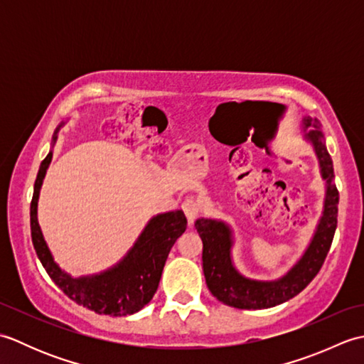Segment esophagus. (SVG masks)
Masks as SVG:
<instances>
[{"label":"esophagus","mask_w":364,"mask_h":364,"mask_svg":"<svg viewBox=\"0 0 364 364\" xmlns=\"http://www.w3.org/2000/svg\"><path fill=\"white\" fill-rule=\"evenodd\" d=\"M181 208H183L184 214H186L189 223L194 222L197 215L200 214V211H202V206H200V203L197 202V200H194V198H186V200H184Z\"/></svg>","instance_id":"34e87169"}]
</instances>
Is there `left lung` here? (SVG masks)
<instances>
[{"label": "left lung", "instance_id": "left-lung-1", "mask_svg": "<svg viewBox=\"0 0 364 364\" xmlns=\"http://www.w3.org/2000/svg\"><path fill=\"white\" fill-rule=\"evenodd\" d=\"M305 141L313 146L319 162V172L326 184L321 218L314 233L300 258L282 277L274 280H257L237 270L233 261L235 230L228 222L214 218H200L196 228L203 242V274L208 289L222 304L239 310H262L280 305L304 291L323 264L333 241L338 223L339 194L335 186L333 161L327 151L326 137L318 119L305 115L300 123Z\"/></svg>", "mask_w": 364, "mask_h": 364}]
</instances>
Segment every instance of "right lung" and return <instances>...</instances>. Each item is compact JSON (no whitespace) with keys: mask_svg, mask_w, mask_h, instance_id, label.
Here are the masks:
<instances>
[{"mask_svg":"<svg viewBox=\"0 0 364 364\" xmlns=\"http://www.w3.org/2000/svg\"><path fill=\"white\" fill-rule=\"evenodd\" d=\"M65 123H60L54 131L51 150L42 161L34 183L33 202H31V236H33L36 253L51 280L78 305L98 314H109L115 318L134 314L141 311L156 292L168 252L176 239L186 231V215L181 210L153 215L123 258L102 272L81 277H73L65 272L54 261L37 219L38 196H41L43 178L51 164L59 129Z\"/></svg>","mask_w":364,"mask_h":364,"instance_id":"1","label":"right lung"}]
</instances>
